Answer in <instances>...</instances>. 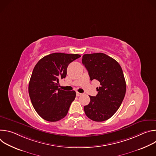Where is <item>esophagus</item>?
<instances>
[{"label":"esophagus","mask_w":156,"mask_h":156,"mask_svg":"<svg viewBox=\"0 0 156 156\" xmlns=\"http://www.w3.org/2000/svg\"><path fill=\"white\" fill-rule=\"evenodd\" d=\"M81 93H78V92H76V96H81Z\"/></svg>","instance_id":"34e87169"}]
</instances>
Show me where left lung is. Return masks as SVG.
I'll return each mask as SVG.
<instances>
[{
    "instance_id": "obj_1",
    "label": "left lung",
    "mask_w": 156,
    "mask_h": 156,
    "mask_svg": "<svg viewBox=\"0 0 156 156\" xmlns=\"http://www.w3.org/2000/svg\"><path fill=\"white\" fill-rule=\"evenodd\" d=\"M82 63L90 80L100 82L98 94L90 96V102L84 107L86 116L95 122L112 117L119 108L125 95L126 82L119 63L103 53L84 54Z\"/></svg>"
}]
</instances>
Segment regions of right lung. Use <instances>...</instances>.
I'll return each mask as SVG.
<instances>
[{"instance_id": "1", "label": "right lung", "mask_w": 156, "mask_h": 156, "mask_svg": "<svg viewBox=\"0 0 156 156\" xmlns=\"http://www.w3.org/2000/svg\"><path fill=\"white\" fill-rule=\"evenodd\" d=\"M80 57L79 54L53 53L42 58L35 65L28 92L34 108L43 119L57 122L67 114L76 93L60 90L59 80L66 77L69 65Z\"/></svg>"}]
</instances>
